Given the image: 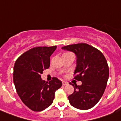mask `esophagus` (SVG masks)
Returning <instances> with one entry per match:
<instances>
[{
    "mask_svg": "<svg viewBox=\"0 0 121 121\" xmlns=\"http://www.w3.org/2000/svg\"><path fill=\"white\" fill-rule=\"evenodd\" d=\"M62 84H63L64 86H65V85H67L69 83L67 81H62Z\"/></svg>",
    "mask_w": 121,
    "mask_h": 121,
    "instance_id": "34e87169",
    "label": "esophagus"
}]
</instances>
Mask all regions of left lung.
Here are the masks:
<instances>
[{
    "label": "left lung",
    "mask_w": 121,
    "mask_h": 121,
    "mask_svg": "<svg viewBox=\"0 0 121 121\" xmlns=\"http://www.w3.org/2000/svg\"><path fill=\"white\" fill-rule=\"evenodd\" d=\"M64 50L74 52L76 56V67L74 79L82 82L81 85L70 83L74 88L68 96L70 104L80 110H88L99 102L106 88L109 69L103 54L88 44H73L64 46Z\"/></svg>",
    "instance_id": "obj_1"
}]
</instances>
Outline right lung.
I'll use <instances>...</instances> for the list:
<instances>
[{
    "label": "right lung",
    "instance_id": "1",
    "mask_svg": "<svg viewBox=\"0 0 121 121\" xmlns=\"http://www.w3.org/2000/svg\"><path fill=\"white\" fill-rule=\"evenodd\" d=\"M57 46L37 47L25 52L16 60L13 81L22 102L35 112L43 110L52 104L55 92L62 83L57 78L49 82L42 80L41 74L50 67V58Z\"/></svg>",
    "mask_w": 121,
    "mask_h": 121
}]
</instances>
